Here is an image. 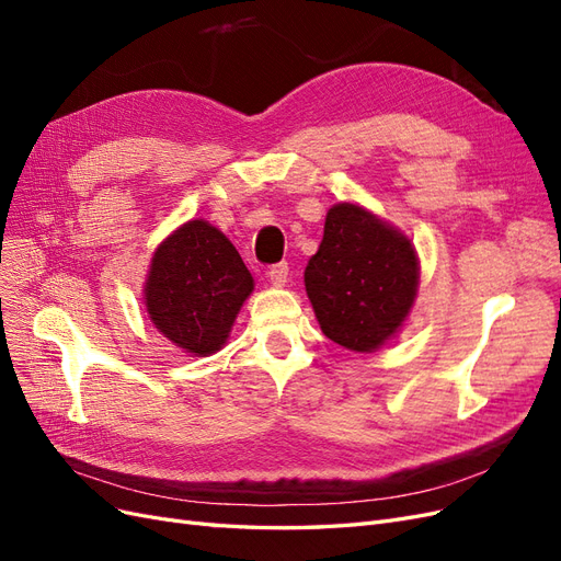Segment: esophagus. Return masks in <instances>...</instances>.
Segmentation results:
<instances>
[{"mask_svg": "<svg viewBox=\"0 0 561 561\" xmlns=\"http://www.w3.org/2000/svg\"><path fill=\"white\" fill-rule=\"evenodd\" d=\"M287 274H290V266H287V262H278L274 266H268V271H266L268 280L274 283V285H285L287 283Z\"/></svg>", "mask_w": 561, "mask_h": 561, "instance_id": "esophagus-1", "label": "esophagus"}]
</instances>
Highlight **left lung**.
<instances>
[{
    "instance_id": "1",
    "label": "left lung",
    "mask_w": 561,
    "mask_h": 561,
    "mask_svg": "<svg viewBox=\"0 0 561 561\" xmlns=\"http://www.w3.org/2000/svg\"><path fill=\"white\" fill-rule=\"evenodd\" d=\"M322 332L334 344L369 353L410 313L419 262L400 231L353 203L328 210L325 233L304 271Z\"/></svg>"
}]
</instances>
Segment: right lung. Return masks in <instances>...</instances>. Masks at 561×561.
<instances>
[{
    "mask_svg": "<svg viewBox=\"0 0 561 561\" xmlns=\"http://www.w3.org/2000/svg\"><path fill=\"white\" fill-rule=\"evenodd\" d=\"M252 293V276L227 236L192 219L159 245L151 260L145 304L173 344L210 355L227 342L233 318Z\"/></svg>",
    "mask_w": 561,
    "mask_h": 561,
    "instance_id": "obj_1",
    "label": "right lung"
}]
</instances>
